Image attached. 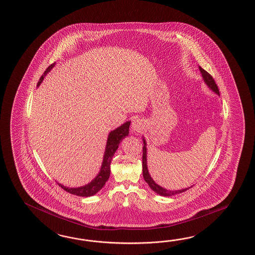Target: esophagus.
Wrapping results in <instances>:
<instances>
[{
    "mask_svg": "<svg viewBox=\"0 0 255 255\" xmlns=\"http://www.w3.org/2000/svg\"><path fill=\"white\" fill-rule=\"evenodd\" d=\"M143 128H144V122L141 119H136L132 121V124H131L132 131L138 133V132H141Z\"/></svg>",
    "mask_w": 255,
    "mask_h": 255,
    "instance_id": "esophagus-1",
    "label": "esophagus"
}]
</instances>
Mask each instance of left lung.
I'll return each mask as SVG.
<instances>
[{
	"label": "left lung",
	"mask_w": 255,
	"mask_h": 255,
	"mask_svg": "<svg viewBox=\"0 0 255 255\" xmlns=\"http://www.w3.org/2000/svg\"><path fill=\"white\" fill-rule=\"evenodd\" d=\"M198 68H199V71L201 72L202 78H203L204 83L207 84V86L209 89L211 90L212 92H214L215 94H217V95L219 96V88H218V85L215 83V81H214L212 76H211L207 71H205L204 69H202L200 66H198ZM142 140L143 144H144V146H143L142 156L143 178H144L145 182L148 184V186L150 187V189L153 190L156 194H158V195H160V196H174V195H177V194H180V193H183L184 191L189 189L190 187H192V186H190L188 188H184V189L173 190V191H171V190H167L166 188L161 187L159 184H156L155 181H154L153 179L150 176L149 172H148V163H147V142H146L144 136H142Z\"/></svg>",
	"instance_id": "left-lung-1"
}]
</instances>
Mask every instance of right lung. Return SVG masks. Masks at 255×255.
Listing matches in <instances>:
<instances>
[{"label":"right lung","instance_id":"1","mask_svg":"<svg viewBox=\"0 0 255 255\" xmlns=\"http://www.w3.org/2000/svg\"><path fill=\"white\" fill-rule=\"evenodd\" d=\"M54 66H55V63L51 64L45 71L44 74L42 75L37 83V87H39V85L41 84L45 76L53 69ZM130 123L131 121H127V122H125L124 124L121 125L120 127L117 128L116 129H114L108 134L100 172H98V174L90 182L89 184H85L83 186H80V187H67L63 184L58 183L59 186L62 189L65 190L66 192L78 196L87 197V196H94L97 192H99L104 187V185L106 184L108 178L110 176V171H111L110 164H111V160H112L114 154L119 148L120 142L129 134Z\"/></svg>","mask_w":255,"mask_h":255}]
</instances>
